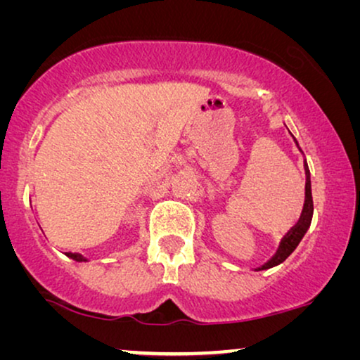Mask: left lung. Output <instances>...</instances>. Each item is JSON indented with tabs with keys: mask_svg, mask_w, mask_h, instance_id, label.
Instances as JSON below:
<instances>
[{
	"mask_svg": "<svg viewBox=\"0 0 360 360\" xmlns=\"http://www.w3.org/2000/svg\"><path fill=\"white\" fill-rule=\"evenodd\" d=\"M305 167H307V163H305ZM305 175H307V181H305V203H304L302 214H300V220L297 221L295 227H292L290 232H288L285 237H283V240L281 242V247H278L277 254H275L272 259L267 262V264H264V265H262V267H259L257 270H267V269L275 267V265L282 264V262L285 260L287 257L295 250L297 245H299L300 240H302V238H304L305 232H307V230H309L310 221H312V215H314L312 185H310L309 167L305 168Z\"/></svg>",
	"mask_w": 360,
	"mask_h": 360,
	"instance_id": "left-lung-1",
	"label": "left lung"
}]
</instances>
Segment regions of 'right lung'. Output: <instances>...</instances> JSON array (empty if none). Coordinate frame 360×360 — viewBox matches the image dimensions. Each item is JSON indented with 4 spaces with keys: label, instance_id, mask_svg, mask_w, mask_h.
Instances as JSON below:
<instances>
[{
    "label": "right lung",
    "instance_id": "1",
    "mask_svg": "<svg viewBox=\"0 0 360 360\" xmlns=\"http://www.w3.org/2000/svg\"><path fill=\"white\" fill-rule=\"evenodd\" d=\"M66 257H70V259H73V260H77V262H86L85 257L79 255V254H72V252H66Z\"/></svg>",
    "mask_w": 360,
    "mask_h": 360
}]
</instances>
